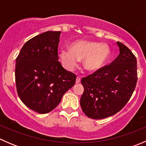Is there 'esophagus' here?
Instances as JSON below:
<instances>
[{"instance_id": "esophagus-1", "label": "esophagus", "mask_w": 146, "mask_h": 146, "mask_svg": "<svg viewBox=\"0 0 146 146\" xmlns=\"http://www.w3.org/2000/svg\"><path fill=\"white\" fill-rule=\"evenodd\" d=\"M80 80H81V78H80V77L78 76V77L76 78V83H79V82H80Z\"/></svg>"}]
</instances>
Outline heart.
Returning <instances> with one entry per match:
<instances>
[{
  "label": "heart",
  "instance_id": "heart-1",
  "mask_svg": "<svg viewBox=\"0 0 146 146\" xmlns=\"http://www.w3.org/2000/svg\"><path fill=\"white\" fill-rule=\"evenodd\" d=\"M59 54L63 64L68 70L74 68L80 60L84 59V68L88 71L95 72L107 63L110 56V49L106 44L78 40L72 44L70 48H61Z\"/></svg>",
  "mask_w": 146,
  "mask_h": 146
}]
</instances>
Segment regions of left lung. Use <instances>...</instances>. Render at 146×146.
Wrapping results in <instances>:
<instances>
[{
  "label": "left lung",
  "instance_id": "obj_1",
  "mask_svg": "<svg viewBox=\"0 0 146 146\" xmlns=\"http://www.w3.org/2000/svg\"><path fill=\"white\" fill-rule=\"evenodd\" d=\"M119 56L110 65L82 78L80 106L87 117L101 119L114 115L131 98L138 79L134 54L117 42Z\"/></svg>",
  "mask_w": 146,
  "mask_h": 146
}]
</instances>
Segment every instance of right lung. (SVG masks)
Here are the masks:
<instances>
[{
  "instance_id": "right-lung-1",
  "label": "right lung",
  "mask_w": 146,
  "mask_h": 146,
  "mask_svg": "<svg viewBox=\"0 0 146 146\" xmlns=\"http://www.w3.org/2000/svg\"><path fill=\"white\" fill-rule=\"evenodd\" d=\"M61 32L48 31L28 40L15 64V82L21 101L39 114L50 112L74 85L76 76L58 61Z\"/></svg>"
}]
</instances>
